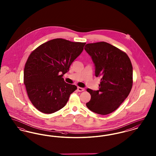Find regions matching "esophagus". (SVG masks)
Masks as SVG:
<instances>
[{
  "mask_svg": "<svg viewBox=\"0 0 156 156\" xmlns=\"http://www.w3.org/2000/svg\"><path fill=\"white\" fill-rule=\"evenodd\" d=\"M78 91H79V92H82V91H83L85 89L84 88H81V87H78Z\"/></svg>",
  "mask_w": 156,
  "mask_h": 156,
  "instance_id": "1",
  "label": "esophagus"
}]
</instances>
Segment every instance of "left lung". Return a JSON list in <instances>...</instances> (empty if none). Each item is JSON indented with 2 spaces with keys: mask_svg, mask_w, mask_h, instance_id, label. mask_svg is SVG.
<instances>
[{
  "mask_svg": "<svg viewBox=\"0 0 156 156\" xmlns=\"http://www.w3.org/2000/svg\"><path fill=\"white\" fill-rule=\"evenodd\" d=\"M85 50L95 65L101 81L99 90H87L91 95L86 104L90 111L105 115L115 111L128 97L133 85V67L125 52L106 42L85 45Z\"/></svg>",
  "mask_w": 156,
  "mask_h": 156,
  "instance_id": "left-lung-1",
  "label": "left lung"
}]
</instances>
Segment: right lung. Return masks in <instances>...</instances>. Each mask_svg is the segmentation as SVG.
Listing matches in <instances>:
<instances>
[{
    "instance_id": "right-lung-1",
    "label": "right lung",
    "mask_w": 156,
    "mask_h": 156,
    "mask_svg": "<svg viewBox=\"0 0 156 156\" xmlns=\"http://www.w3.org/2000/svg\"><path fill=\"white\" fill-rule=\"evenodd\" d=\"M86 43L55 38L30 54L24 69L28 97L39 111L50 114L62 109L77 87L62 78Z\"/></svg>"
}]
</instances>
